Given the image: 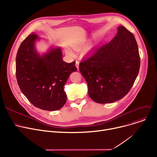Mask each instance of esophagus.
Here are the masks:
<instances>
[{"label":"esophagus","instance_id":"esophagus-1","mask_svg":"<svg viewBox=\"0 0 157 157\" xmlns=\"http://www.w3.org/2000/svg\"><path fill=\"white\" fill-rule=\"evenodd\" d=\"M79 62L78 60H76V67H77L78 69H79Z\"/></svg>","mask_w":157,"mask_h":157}]
</instances>
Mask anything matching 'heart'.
<instances>
[{"label":"heart","mask_w":157,"mask_h":157,"mask_svg":"<svg viewBox=\"0 0 157 157\" xmlns=\"http://www.w3.org/2000/svg\"><path fill=\"white\" fill-rule=\"evenodd\" d=\"M76 49H78V48H79V46H76Z\"/></svg>","instance_id":"1"}]
</instances>
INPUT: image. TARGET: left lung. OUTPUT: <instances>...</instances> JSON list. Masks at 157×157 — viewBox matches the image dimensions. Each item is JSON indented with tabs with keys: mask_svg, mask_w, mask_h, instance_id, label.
Instances as JSON below:
<instances>
[{
	"mask_svg": "<svg viewBox=\"0 0 157 157\" xmlns=\"http://www.w3.org/2000/svg\"><path fill=\"white\" fill-rule=\"evenodd\" d=\"M108 43L97 47L79 63L88 95L99 104L112 103L125 97L132 87L140 68L138 46L125 27Z\"/></svg>",
	"mask_w": 157,
	"mask_h": 157,
	"instance_id": "left-lung-1",
	"label": "left lung"
}]
</instances>
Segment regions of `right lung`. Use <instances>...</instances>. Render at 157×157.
<instances>
[{
	"instance_id": "add662e5",
	"label": "right lung",
	"mask_w": 157,
	"mask_h": 157,
	"mask_svg": "<svg viewBox=\"0 0 157 157\" xmlns=\"http://www.w3.org/2000/svg\"><path fill=\"white\" fill-rule=\"evenodd\" d=\"M37 36L32 33L21 43L16 58L18 85L29 102L47 111L62 108L67 101L63 86L77 71L76 62H65L60 48H53L40 56L36 52Z\"/></svg>"
}]
</instances>
